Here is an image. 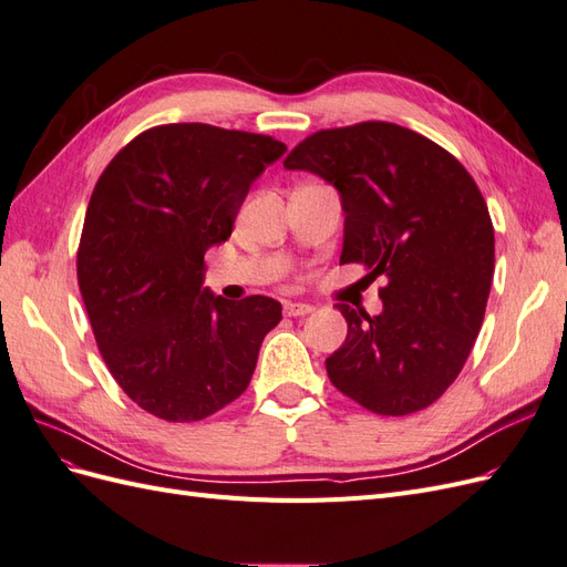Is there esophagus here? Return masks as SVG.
<instances>
[{"label":"esophagus","mask_w":567,"mask_h":567,"mask_svg":"<svg viewBox=\"0 0 567 567\" xmlns=\"http://www.w3.org/2000/svg\"><path fill=\"white\" fill-rule=\"evenodd\" d=\"M312 310H315V307L307 305V302H286L284 305V312L288 317H305V315H310Z\"/></svg>","instance_id":"esophagus-1"}]
</instances>
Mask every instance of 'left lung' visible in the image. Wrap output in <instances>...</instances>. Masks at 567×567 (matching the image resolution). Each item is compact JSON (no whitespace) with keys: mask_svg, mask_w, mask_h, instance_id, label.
I'll return each instance as SVG.
<instances>
[{"mask_svg":"<svg viewBox=\"0 0 567 567\" xmlns=\"http://www.w3.org/2000/svg\"><path fill=\"white\" fill-rule=\"evenodd\" d=\"M284 167L338 188L340 265L388 279L381 315L338 305L348 338L326 359L331 383L381 416L431 406L466 364L492 288L494 227L477 184L450 151L381 120L315 132Z\"/></svg>","mask_w":567,"mask_h":567,"instance_id":"8db88e82","label":"left lung"}]
</instances>
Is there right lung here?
I'll return each mask as SVG.
<instances>
[{
  "label": "right lung",
  "mask_w": 567,
  "mask_h": 567,
  "mask_svg": "<svg viewBox=\"0 0 567 567\" xmlns=\"http://www.w3.org/2000/svg\"><path fill=\"white\" fill-rule=\"evenodd\" d=\"M284 151L274 136L175 123L134 136L101 173L78 284L111 375L148 414L200 421L248 388L281 305L215 296L203 257Z\"/></svg>",
  "instance_id": "add662e5"
}]
</instances>
